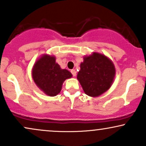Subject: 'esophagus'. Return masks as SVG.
<instances>
[{"label":"esophagus","mask_w":146,"mask_h":146,"mask_svg":"<svg viewBox=\"0 0 146 146\" xmlns=\"http://www.w3.org/2000/svg\"><path fill=\"white\" fill-rule=\"evenodd\" d=\"M71 74L73 75V76H74V77L76 76V71H75V69H72L71 71Z\"/></svg>","instance_id":"obj_1"}]
</instances>
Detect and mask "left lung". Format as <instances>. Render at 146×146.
I'll return each instance as SVG.
<instances>
[{
    "label": "left lung",
    "mask_w": 146,
    "mask_h": 146,
    "mask_svg": "<svg viewBox=\"0 0 146 146\" xmlns=\"http://www.w3.org/2000/svg\"><path fill=\"white\" fill-rule=\"evenodd\" d=\"M115 73L113 64L108 57L99 53H93L84 58L77 78L84 92L95 97L110 88Z\"/></svg>",
    "instance_id": "1"
}]
</instances>
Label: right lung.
Here are the masks:
<instances>
[{"instance_id":"obj_1","label":"right lung","mask_w":146,"mask_h":146,"mask_svg":"<svg viewBox=\"0 0 146 146\" xmlns=\"http://www.w3.org/2000/svg\"><path fill=\"white\" fill-rule=\"evenodd\" d=\"M32 74L36 86L50 96L57 95L64 81L72 77L69 71L62 69L56 62L54 56L49 55H44L36 61Z\"/></svg>"}]
</instances>
